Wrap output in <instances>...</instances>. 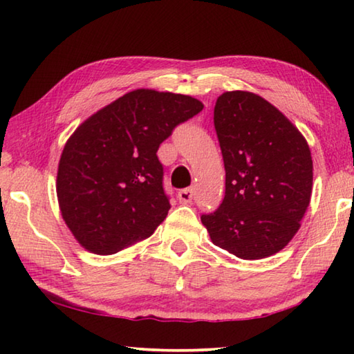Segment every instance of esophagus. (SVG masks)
I'll return each instance as SVG.
<instances>
[{
    "instance_id": "obj_1",
    "label": "esophagus",
    "mask_w": 354,
    "mask_h": 354,
    "mask_svg": "<svg viewBox=\"0 0 354 354\" xmlns=\"http://www.w3.org/2000/svg\"><path fill=\"white\" fill-rule=\"evenodd\" d=\"M192 198H194V189L192 187H187V189H183L178 192V200L183 203V205H187V203L192 201Z\"/></svg>"
}]
</instances>
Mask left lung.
Returning <instances> with one entry per match:
<instances>
[{"label":"left lung","instance_id":"8db88e82","mask_svg":"<svg viewBox=\"0 0 354 354\" xmlns=\"http://www.w3.org/2000/svg\"><path fill=\"white\" fill-rule=\"evenodd\" d=\"M214 124L225 198L201 223L214 245L241 259L277 254L297 234L313 194V156L283 112L247 91L221 93Z\"/></svg>","mask_w":354,"mask_h":354}]
</instances>
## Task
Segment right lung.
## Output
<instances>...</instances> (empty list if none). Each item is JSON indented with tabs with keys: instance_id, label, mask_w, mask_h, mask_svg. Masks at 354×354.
I'll list each match as a JSON object with an SVG mask.
<instances>
[{
	"instance_id": "obj_1",
	"label": "right lung",
	"mask_w": 354,
	"mask_h": 354,
	"mask_svg": "<svg viewBox=\"0 0 354 354\" xmlns=\"http://www.w3.org/2000/svg\"><path fill=\"white\" fill-rule=\"evenodd\" d=\"M189 95L137 88L75 129L57 167L59 209L82 248L107 256L153 234L170 209L158 148L203 111Z\"/></svg>"
}]
</instances>
